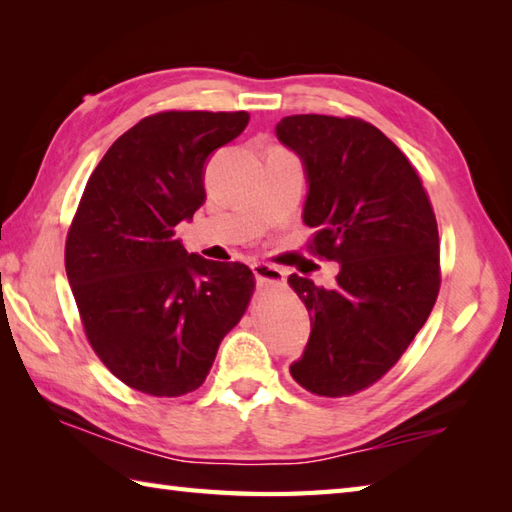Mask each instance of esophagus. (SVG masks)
Instances as JSON below:
<instances>
[{
	"mask_svg": "<svg viewBox=\"0 0 512 512\" xmlns=\"http://www.w3.org/2000/svg\"><path fill=\"white\" fill-rule=\"evenodd\" d=\"M253 273H255V279H257L262 286H266V284L284 286V281H286L284 270L277 268V266H270V264H262V262L253 264Z\"/></svg>",
	"mask_w": 512,
	"mask_h": 512,
	"instance_id": "1",
	"label": "esophagus"
}]
</instances>
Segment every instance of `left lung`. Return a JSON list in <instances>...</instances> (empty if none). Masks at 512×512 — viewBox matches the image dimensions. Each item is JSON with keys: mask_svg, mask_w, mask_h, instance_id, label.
Instances as JSON below:
<instances>
[{"mask_svg": "<svg viewBox=\"0 0 512 512\" xmlns=\"http://www.w3.org/2000/svg\"><path fill=\"white\" fill-rule=\"evenodd\" d=\"M275 132L306 169L308 248L341 266L330 290L288 277L312 328L290 374L317 396H352L383 378L429 319L440 292L436 213L409 158L361 118L297 114Z\"/></svg>", "mask_w": 512, "mask_h": 512, "instance_id": "8db88e82", "label": "left lung"}]
</instances>
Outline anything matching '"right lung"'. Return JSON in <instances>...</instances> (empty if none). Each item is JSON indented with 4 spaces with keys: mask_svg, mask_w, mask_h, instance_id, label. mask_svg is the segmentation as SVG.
Returning <instances> with one entry per match:
<instances>
[{
    "mask_svg": "<svg viewBox=\"0 0 512 512\" xmlns=\"http://www.w3.org/2000/svg\"><path fill=\"white\" fill-rule=\"evenodd\" d=\"M248 112H158L107 149L65 239V273L96 356L158 398L198 389L253 297L239 262L187 253L176 226L206 200L204 165Z\"/></svg>",
    "mask_w": 512,
    "mask_h": 512,
    "instance_id": "right-lung-1",
    "label": "right lung"
}]
</instances>
